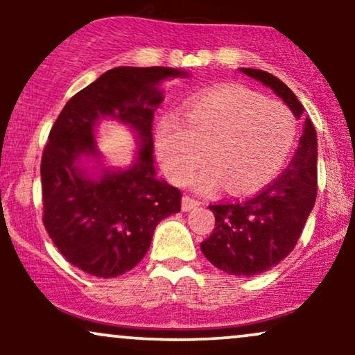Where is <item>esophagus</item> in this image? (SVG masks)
Listing matches in <instances>:
<instances>
[{
	"label": "esophagus",
	"instance_id": "1",
	"mask_svg": "<svg viewBox=\"0 0 355 355\" xmlns=\"http://www.w3.org/2000/svg\"><path fill=\"white\" fill-rule=\"evenodd\" d=\"M198 205H200V202L195 200V198L189 197V195H185V197L182 198V210H183V211H190V210L197 209Z\"/></svg>",
	"mask_w": 355,
	"mask_h": 355
}]
</instances>
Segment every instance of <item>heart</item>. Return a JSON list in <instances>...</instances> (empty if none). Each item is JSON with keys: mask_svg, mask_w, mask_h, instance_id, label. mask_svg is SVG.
<instances>
[{"mask_svg": "<svg viewBox=\"0 0 355 355\" xmlns=\"http://www.w3.org/2000/svg\"><path fill=\"white\" fill-rule=\"evenodd\" d=\"M183 116L185 125L173 118L160 121L158 157L168 177L183 185L209 152L211 165L193 180L202 191L223 183L234 195L262 189L282 170L295 145L292 110L237 85L195 96Z\"/></svg>", "mask_w": 355, "mask_h": 355, "instance_id": "heart-1", "label": "heart"}]
</instances>
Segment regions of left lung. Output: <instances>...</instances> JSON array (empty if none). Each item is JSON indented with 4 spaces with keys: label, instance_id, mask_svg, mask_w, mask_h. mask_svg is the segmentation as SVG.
I'll return each mask as SVG.
<instances>
[{
    "label": "left lung",
    "instance_id": "left-lung-1",
    "mask_svg": "<svg viewBox=\"0 0 355 355\" xmlns=\"http://www.w3.org/2000/svg\"><path fill=\"white\" fill-rule=\"evenodd\" d=\"M284 100L295 118L304 107L277 76L254 68H240ZM317 197V135L305 118L299 148L274 182L245 200L209 205L215 229L200 243L202 254L230 275L252 277L270 270L294 250Z\"/></svg>",
    "mask_w": 355,
    "mask_h": 355
}]
</instances>
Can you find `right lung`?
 <instances>
[{
    "instance_id": "obj_1",
    "label": "right lung",
    "mask_w": 355,
    "mask_h": 355,
    "mask_svg": "<svg viewBox=\"0 0 355 355\" xmlns=\"http://www.w3.org/2000/svg\"><path fill=\"white\" fill-rule=\"evenodd\" d=\"M189 76L177 68L118 67L68 100L42 157L43 223L60 254L89 275H123L144 259L155 227L180 211L182 191L157 178L152 121L160 83ZM103 117L130 126L139 155L128 169L92 178L83 157H101L94 128ZM98 168V166H96Z\"/></svg>"
}]
</instances>
